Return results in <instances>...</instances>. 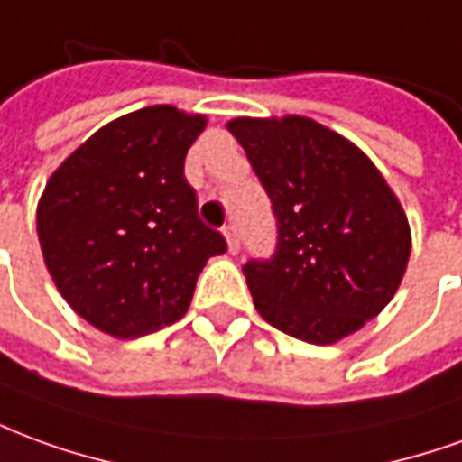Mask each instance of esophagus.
I'll use <instances>...</instances> for the list:
<instances>
[{"label":"esophagus","instance_id":"obj_1","mask_svg":"<svg viewBox=\"0 0 462 462\" xmlns=\"http://www.w3.org/2000/svg\"><path fill=\"white\" fill-rule=\"evenodd\" d=\"M222 235H225V240H227V247H230V253L235 254L240 250V232H237V225H225L222 227Z\"/></svg>","mask_w":462,"mask_h":462}]
</instances>
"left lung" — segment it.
Segmentation results:
<instances>
[{
  "label": "left lung",
  "instance_id": "8db88e82",
  "mask_svg": "<svg viewBox=\"0 0 462 462\" xmlns=\"http://www.w3.org/2000/svg\"><path fill=\"white\" fill-rule=\"evenodd\" d=\"M273 202L277 247L242 267L254 308L277 330L332 345L388 305L411 257L402 205L363 150L310 117H237Z\"/></svg>",
  "mask_w": 462,
  "mask_h": 462
}]
</instances>
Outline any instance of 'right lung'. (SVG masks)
I'll return each mask as SVG.
<instances>
[{"label": "right lung", "mask_w": 462, "mask_h": 462, "mask_svg": "<svg viewBox=\"0 0 462 462\" xmlns=\"http://www.w3.org/2000/svg\"><path fill=\"white\" fill-rule=\"evenodd\" d=\"M205 115L137 109L64 160L37 205L44 264L69 308L119 340L180 320L209 257L227 250L198 215L185 157Z\"/></svg>", "instance_id": "1"}]
</instances>
